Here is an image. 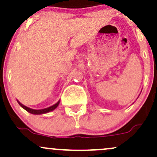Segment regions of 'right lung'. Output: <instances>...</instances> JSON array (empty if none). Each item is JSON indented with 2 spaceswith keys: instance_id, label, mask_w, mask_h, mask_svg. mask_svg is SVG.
<instances>
[{
  "instance_id": "1",
  "label": "right lung",
  "mask_w": 157,
  "mask_h": 157,
  "mask_svg": "<svg viewBox=\"0 0 157 157\" xmlns=\"http://www.w3.org/2000/svg\"><path fill=\"white\" fill-rule=\"evenodd\" d=\"M17 102H18V104L20 105L21 106V107L23 108V109L26 110V111H28L29 113H32V114H44V113H48V112H51V111H54L56 108L57 107V106L59 105V104H60V100H59L58 102H57V103H55V105L50 106V107H48V108H46V109H30V108L27 107V106L23 105L22 103H21L18 100H17Z\"/></svg>"
}]
</instances>
